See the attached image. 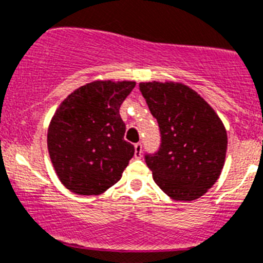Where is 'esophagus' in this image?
<instances>
[{
	"label": "esophagus",
	"instance_id": "34e87169",
	"mask_svg": "<svg viewBox=\"0 0 263 263\" xmlns=\"http://www.w3.org/2000/svg\"><path fill=\"white\" fill-rule=\"evenodd\" d=\"M141 153H143V145H141V143H136L135 144V157L140 158Z\"/></svg>",
	"mask_w": 263,
	"mask_h": 263
}]
</instances>
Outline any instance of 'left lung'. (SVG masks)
I'll use <instances>...</instances> for the list:
<instances>
[{
	"label": "left lung",
	"mask_w": 263,
	"mask_h": 263,
	"mask_svg": "<svg viewBox=\"0 0 263 263\" xmlns=\"http://www.w3.org/2000/svg\"><path fill=\"white\" fill-rule=\"evenodd\" d=\"M139 86L160 127V148L145 155L153 179L172 199H198L224 166L228 139L223 122L186 85L153 81Z\"/></svg>",
	"instance_id": "obj_1"
}]
</instances>
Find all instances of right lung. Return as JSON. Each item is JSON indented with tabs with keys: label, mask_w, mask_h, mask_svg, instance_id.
Wrapping results in <instances>:
<instances>
[{
	"label": "right lung",
	"mask_w": 263,
	"mask_h": 263,
	"mask_svg": "<svg viewBox=\"0 0 263 263\" xmlns=\"http://www.w3.org/2000/svg\"><path fill=\"white\" fill-rule=\"evenodd\" d=\"M134 81H94L64 99L48 128L47 144L61 183L79 195H98L117 183L135 146L124 140L119 107Z\"/></svg>",
	"instance_id": "1"
}]
</instances>
